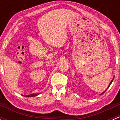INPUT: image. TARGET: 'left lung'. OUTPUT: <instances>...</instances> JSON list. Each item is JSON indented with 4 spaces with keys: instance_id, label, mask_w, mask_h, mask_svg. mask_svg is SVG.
<instances>
[{
    "instance_id": "8db88e82",
    "label": "left lung",
    "mask_w": 120,
    "mask_h": 120,
    "mask_svg": "<svg viewBox=\"0 0 120 120\" xmlns=\"http://www.w3.org/2000/svg\"><path fill=\"white\" fill-rule=\"evenodd\" d=\"M114 77H113V78H112V81H111L110 83H109V86H108V87H107V89H106V90H105V91H104V92H102V93H101V94H100V95H103V94H105V92H106V90H107V89H108V88H109V86H110V85H111V84H112V81H113V79H114Z\"/></svg>"
}]
</instances>
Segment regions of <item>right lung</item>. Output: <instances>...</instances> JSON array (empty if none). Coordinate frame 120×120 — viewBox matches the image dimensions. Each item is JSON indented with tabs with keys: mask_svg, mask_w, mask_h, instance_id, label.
<instances>
[{
	"mask_svg": "<svg viewBox=\"0 0 120 120\" xmlns=\"http://www.w3.org/2000/svg\"><path fill=\"white\" fill-rule=\"evenodd\" d=\"M38 95H39V94H31V95H26V96H25V95H22V96H25V97H35V96H37Z\"/></svg>",
	"mask_w": 120,
	"mask_h": 120,
	"instance_id": "obj_1",
	"label": "right lung"
}]
</instances>
